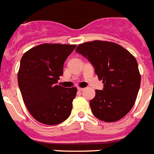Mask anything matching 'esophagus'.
Returning <instances> with one entry per match:
<instances>
[{"label":"esophagus","mask_w":154,"mask_h":154,"mask_svg":"<svg viewBox=\"0 0 154 154\" xmlns=\"http://www.w3.org/2000/svg\"><path fill=\"white\" fill-rule=\"evenodd\" d=\"M77 90H78L79 91H84V88H82V87H77Z\"/></svg>","instance_id":"1"}]
</instances>
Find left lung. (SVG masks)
<instances>
[{
  "label": "left lung",
  "mask_w": 154,
  "mask_h": 154,
  "mask_svg": "<svg viewBox=\"0 0 154 154\" xmlns=\"http://www.w3.org/2000/svg\"><path fill=\"white\" fill-rule=\"evenodd\" d=\"M76 52L94 67L103 91L96 90L90 101L93 114L104 122L120 120L135 103L140 85V74L136 58L116 43L94 41L79 44Z\"/></svg>",
  "instance_id": "left-lung-1"
}]
</instances>
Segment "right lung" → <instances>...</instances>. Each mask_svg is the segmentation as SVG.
Here are the masks:
<instances>
[{
	"mask_svg": "<svg viewBox=\"0 0 154 154\" xmlns=\"http://www.w3.org/2000/svg\"><path fill=\"white\" fill-rule=\"evenodd\" d=\"M75 44H42L23 54L17 73L22 98L33 117L41 124L56 125L70 115L76 87L57 84L63 63Z\"/></svg>",
	"mask_w": 154,
	"mask_h": 154,
	"instance_id": "obj_1",
	"label": "right lung"
}]
</instances>
